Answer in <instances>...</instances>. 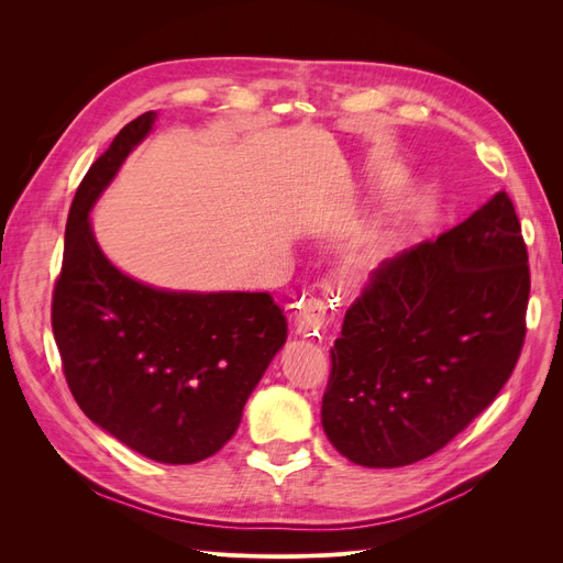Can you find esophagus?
Wrapping results in <instances>:
<instances>
[{
  "mask_svg": "<svg viewBox=\"0 0 563 563\" xmlns=\"http://www.w3.org/2000/svg\"><path fill=\"white\" fill-rule=\"evenodd\" d=\"M327 305L317 298H308L300 310L296 312V333L305 335V338H314L319 333H323L327 329Z\"/></svg>",
  "mask_w": 563,
  "mask_h": 563,
  "instance_id": "1",
  "label": "esophagus"
}]
</instances>
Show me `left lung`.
<instances>
[{
  "instance_id": "obj_1",
  "label": "left lung",
  "mask_w": 563,
  "mask_h": 563,
  "mask_svg": "<svg viewBox=\"0 0 563 563\" xmlns=\"http://www.w3.org/2000/svg\"><path fill=\"white\" fill-rule=\"evenodd\" d=\"M528 291L507 192L437 242L383 261L331 350L321 424L335 451L364 467H404L444 449L512 376Z\"/></svg>"
}]
</instances>
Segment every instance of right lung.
Segmentation results:
<instances>
[{
    "mask_svg": "<svg viewBox=\"0 0 563 563\" xmlns=\"http://www.w3.org/2000/svg\"><path fill=\"white\" fill-rule=\"evenodd\" d=\"M145 112L84 176L65 225L51 327L79 408L131 451L192 465L223 449L286 343L269 294L172 291L129 277L100 249L91 211L155 129Z\"/></svg>",
    "mask_w": 563,
    "mask_h": 563,
    "instance_id": "right-lung-1",
    "label": "right lung"
}]
</instances>
